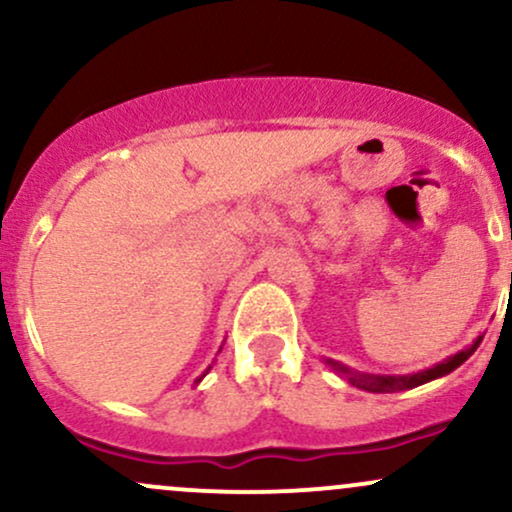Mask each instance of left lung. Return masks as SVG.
I'll list each match as a JSON object with an SVG mask.
<instances>
[{
  "label": "left lung",
  "instance_id": "left-lung-1",
  "mask_svg": "<svg viewBox=\"0 0 512 512\" xmlns=\"http://www.w3.org/2000/svg\"><path fill=\"white\" fill-rule=\"evenodd\" d=\"M481 342V337L474 342L469 349L460 351V354L450 356L448 361L438 363V366L428 368V370H421V373H414V375H358V373H351V370H346L342 366H337V363H332L334 368H339L342 373H346V380H349L351 385L361 387V390H368V392H399V390H411V387H419L428 383V380H436L440 375H448L455 370L457 366H462L464 361H467L469 356L477 351V346Z\"/></svg>",
  "mask_w": 512,
  "mask_h": 512
}]
</instances>
